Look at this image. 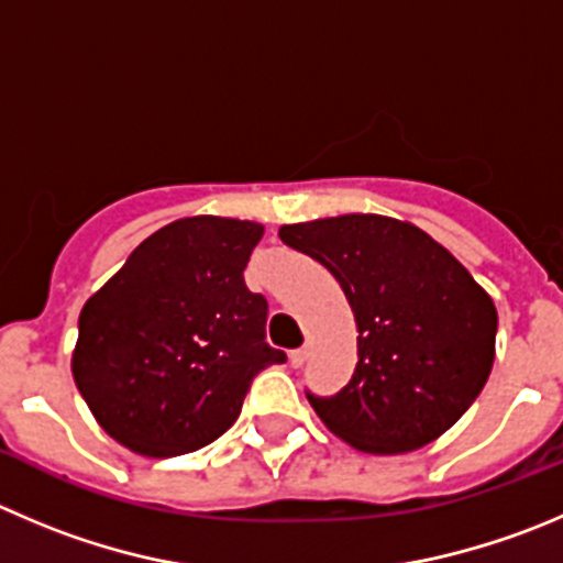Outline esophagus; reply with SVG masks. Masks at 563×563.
<instances>
[{"mask_svg":"<svg viewBox=\"0 0 563 563\" xmlns=\"http://www.w3.org/2000/svg\"><path fill=\"white\" fill-rule=\"evenodd\" d=\"M307 356H309L307 347H296V351H290V365L301 367L303 362H307Z\"/></svg>","mask_w":563,"mask_h":563,"instance_id":"34e87169","label":"esophagus"}]
</instances>
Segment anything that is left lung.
Listing matches in <instances>:
<instances>
[{
    "label": "left lung",
    "mask_w": 563,
    "mask_h": 563,
    "mask_svg": "<svg viewBox=\"0 0 563 563\" xmlns=\"http://www.w3.org/2000/svg\"><path fill=\"white\" fill-rule=\"evenodd\" d=\"M278 238L329 267L356 320V371L334 398L307 395L331 433L395 456L439 439L484 389L497 309L467 267L398 218L351 212L285 223Z\"/></svg>",
    "instance_id": "left-lung-1"
}]
</instances>
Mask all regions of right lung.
Masks as SVG:
<instances>
[{
  "label": "right lung",
  "instance_id": "add662e5",
  "mask_svg": "<svg viewBox=\"0 0 563 563\" xmlns=\"http://www.w3.org/2000/svg\"><path fill=\"white\" fill-rule=\"evenodd\" d=\"M265 227L179 218L143 240L85 301L71 373L96 422L148 459L181 456L240 417L251 382L285 351L243 271Z\"/></svg>",
  "mask_w": 563,
  "mask_h": 563
}]
</instances>
